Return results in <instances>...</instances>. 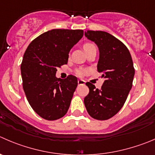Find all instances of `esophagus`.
Instances as JSON below:
<instances>
[{
	"mask_svg": "<svg viewBox=\"0 0 155 155\" xmlns=\"http://www.w3.org/2000/svg\"><path fill=\"white\" fill-rule=\"evenodd\" d=\"M85 83V82L84 80H82V79H79V80H78V84H79V85H84Z\"/></svg>",
	"mask_w": 155,
	"mask_h": 155,
	"instance_id": "obj_1",
	"label": "esophagus"
}]
</instances>
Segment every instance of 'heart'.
Returning a JSON list of instances; mask_svg holds the SVG:
<instances>
[{
    "label": "heart",
    "instance_id": "heart-1",
    "mask_svg": "<svg viewBox=\"0 0 155 155\" xmlns=\"http://www.w3.org/2000/svg\"><path fill=\"white\" fill-rule=\"evenodd\" d=\"M92 47H94V46L92 44H90V43H86V44H85L83 45V48H84V50H85V51L86 50H88V49L91 48H92Z\"/></svg>",
    "mask_w": 155,
    "mask_h": 155
}]
</instances>
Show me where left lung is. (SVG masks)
Returning a JSON list of instances; mask_svg holds the SVG:
<instances>
[{
  "label": "left lung",
  "mask_w": 155,
  "mask_h": 155,
  "mask_svg": "<svg viewBox=\"0 0 155 155\" xmlns=\"http://www.w3.org/2000/svg\"><path fill=\"white\" fill-rule=\"evenodd\" d=\"M85 35L98 48L97 70L104 82L100 90L85 83L89 92L84 104L91 117L105 120L117 114L126 102L135 75L133 62L125 45L110 33L88 30Z\"/></svg>",
  "instance_id": "8db88e82"
}]
</instances>
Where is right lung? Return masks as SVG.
I'll list each match as a JSON object with an SVG mask.
<instances>
[{
  "instance_id": "1",
  "label": "right lung",
  "mask_w": 155,
  "mask_h": 155,
  "mask_svg": "<svg viewBox=\"0 0 155 155\" xmlns=\"http://www.w3.org/2000/svg\"><path fill=\"white\" fill-rule=\"evenodd\" d=\"M83 30L52 29L40 35L27 48L21 64L22 87L35 112L48 120L63 117L78 85L74 76L61 79L58 68L68 62L69 53Z\"/></svg>"
}]
</instances>
